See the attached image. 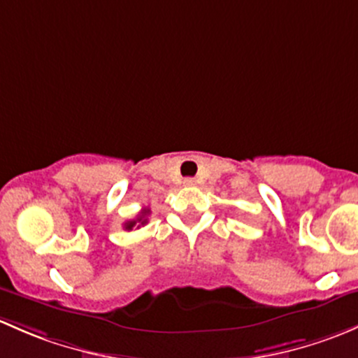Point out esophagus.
I'll list each match as a JSON object with an SVG mask.
<instances>
[{
  "mask_svg": "<svg viewBox=\"0 0 358 358\" xmlns=\"http://www.w3.org/2000/svg\"><path fill=\"white\" fill-rule=\"evenodd\" d=\"M182 184L184 186H194V184H196V180H194L193 178H186L182 180Z\"/></svg>",
  "mask_w": 358,
  "mask_h": 358,
  "instance_id": "obj_1",
  "label": "esophagus"
}]
</instances>
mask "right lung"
I'll return each instance as SVG.
<instances>
[{
	"label": "right lung",
	"instance_id": "add662e5",
	"mask_svg": "<svg viewBox=\"0 0 358 358\" xmlns=\"http://www.w3.org/2000/svg\"><path fill=\"white\" fill-rule=\"evenodd\" d=\"M148 215H150V208H143L141 213H139L136 219L127 220V222L124 224V229L125 231H132V227H138V229H139L141 226L148 224Z\"/></svg>",
	"mask_w": 358,
	"mask_h": 358
}]
</instances>
